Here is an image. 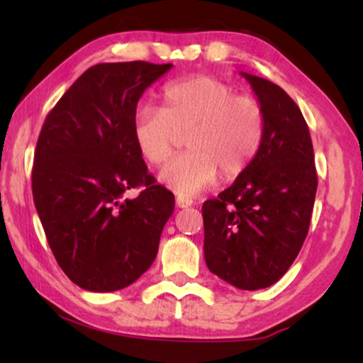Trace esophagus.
<instances>
[{"label":"esophagus","instance_id":"esophagus-1","mask_svg":"<svg viewBox=\"0 0 363 363\" xmlns=\"http://www.w3.org/2000/svg\"><path fill=\"white\" fill-rule=\"evenodd\" d=\"M175 203H177V206H178V208H188V206H191V205H193V200H191V198H188V196L178 195V196H177V200H175Z\"/></svg>","mask_w":363,"mask_h":363}]
</instances>
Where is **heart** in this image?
Listing matches in <instances>:
<instances>
[{"instance_id":"obj_1","label":"heart","mask_w":363,"mask_h":363,"mask_svg":"<svg viewBox=\"0 0 363 363\" xmlns=\"http://www.w3.org/2000/svg\"><path fill=\"white\" fill-rule=\"evenodd\" d=\"M183 133L188 152L163 168L160 182L178 195H195L218 173L235 180L251 167L264 140V108L220 79L196 76L168 84L160 108L142 106L133 116V142L150 165H163Z\"/></svg>"}]
</instances>
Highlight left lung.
I'll list each match as a JSON object with an SVG mask.
<instances>
[{"mask_svg": "<svg viewBox=\"0 0 363 363\" xmlns=\"http://www.w3.org/2000/svg\"><path fill=\"white\" fill-rule=\"evenodd\" d=\"M264 108L266 133L251 167L203 203L205 261L245 291L269 287L299 255L317 191L314 148L297 104L279 86L241 72Z\"/></svg>", "mask_w": 363, "mask_h": 363, "instance_id": "8db88e82", "label": "left lung"}]
</instances>
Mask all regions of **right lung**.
<instances>
[{"mask_svg": "<svg viewBox=\"0 0 363 363\" xmlns=\"http://www.w3.org/2000/svg\"><path fill=\"white\" fill-rule=\"evenodd\" d=\"M172 67L96 64L59 99L39 133L34 205L57 264L86 291L123 289L157 257L175 196L148 173L132 121L145 89ZM137 186L140 196L123 198Z\"/></svg>", "mask_w": 363, "mask_h": 363, "instance_id": "1", "label": "right lung"}]
</instances>
